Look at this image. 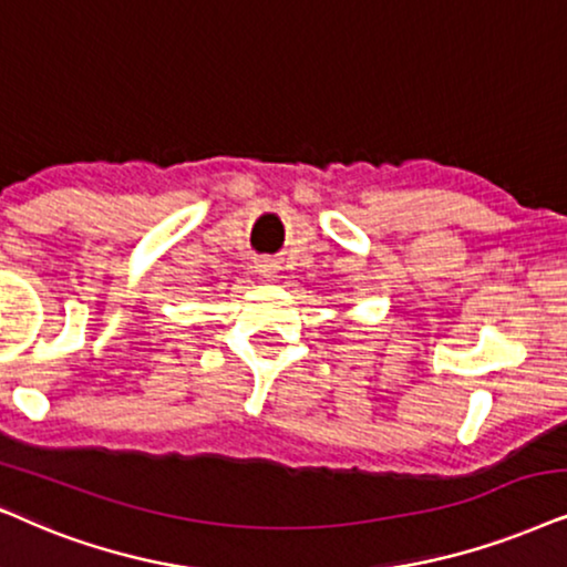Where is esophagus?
Returning a JSON list of instances; mask_svg holds the SVG:
<instances>
[{
  "label": "esophagus",
  "mask_w": 567,
  "mask_h": 567,
  "mask_svg": "<svg viewBox=\"0 0 567 567\" xmlns=\"http://www.w3.org/2000/svg\"><path fill=\"white\" fill-rule=\"evenodd\" d=\"M255 270L260 278H268V281H274L278 276V262L270 260V257H260V260L255 262Z\"/></svg>",
  "instance_id": "esophagus-1"
}]
</instances>
